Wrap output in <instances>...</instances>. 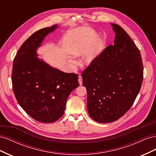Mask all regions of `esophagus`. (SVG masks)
Wrapping results in <instances>:
<instances>
[{"label": "esophagus", "mask_w": 156, "mask_h": 156, "mask_svg": "<svg viewBox=\"0 0 156 156\" xmlns=\"http://www.w3.org/2000/svg\"><path fill=\"white\" fill-rule=\"evenodd\" d=\"M78 81H79V83L80 85H81L82 83H83V78H82L81 75H79V76L78 77Z\"/></svg>", "instance_id": "obj_1"}]
</instances>
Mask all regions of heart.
I'll use <instances>...</instances> for the list:
<instances>
[{
  "label": "heart",
  "instance_id": "1",
  "mask_svg": "<svg viewBox=\"0 0 156 156\" xmlns=\"http://www.w3.org/2000/svg\"><path fill=\"white\" fill-rule=\"evenodd\" d=\"M97 53H98V49L96 48H94L90 51H89L88 54L85 56V57H84V61H85V62L87 64H89L92 62L93 60H95L97 56ZM70 62L73 63V61L70 60Z\"/></svg>",
  "mask_w": 156,
  "mask_h": 156
}]
</instances>
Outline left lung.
Here are the masks:
<instances>
[{
	"label": "left lung",
	"mask_w": 156,
	"mask_h": 156,
	"mask_svg": "<svg viewBox=\"0 0 156 156\" xmlns=\"http://www.w3.org/2000/svg\"><path fill=\"white\" fill-rule=\"evenodd\" d=\"M114 45L107 46L82 73L92 119L110 123L133 105L142 85L143 65L140 51L128 34L112 23Z\"/></svg>",
	"instance_id": "obj_1"
}]
</instances>
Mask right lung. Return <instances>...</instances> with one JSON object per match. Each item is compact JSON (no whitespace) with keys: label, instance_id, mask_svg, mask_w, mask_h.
I'll return each instance as SVG.
<instances>
[{"label":"right lung","instance_id":"right-lung-1","mask_svg":"<svg viewBox=\"0 0 156 156\" xmlns=\"http://www.w3.org/2000/svg\"><path fill=\"white\" fill-rule=\"evenodd\" d=\"M57 25L35 32L20 47L13 62V90L19 104L34 120L55 122L64 115L67 99L79 86L78 75L61 72L37 58L36 49Z\"/></svg>","mask_w":156,"mask_h":156}]
</instances>
